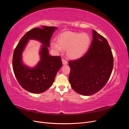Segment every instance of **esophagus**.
<instances>
[{"instance_id": "esophagus-1", "label": "esophagus", "mask_w": 129, "mask_h": 129, "mask_svg": "<svg viewBox=\"0 0 129 129\" xmlns=\"http://www.w3.org/2000/svg\"><path fill=\"white\" fill-rule=\"evenodd\" d=\"M62 63H63V64H67V61L66 59L63 58V59L62 60Z\"/></svg>"}]
</instances>
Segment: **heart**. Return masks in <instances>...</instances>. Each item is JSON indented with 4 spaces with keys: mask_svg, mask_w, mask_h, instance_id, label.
<instances>
[{
    "mask_svg": "<svg viewBox=\"0 0 129 129\" xmlns=\"http://www.w3.org/2000/svg\"><path fill=\"white\" fill-rule=\"evenodd\" d=\"M90 44V39L87 33L66 32L57 37V44L53 42L52 47L58 52L67 49V55L69 57L77 58L87 51Z\"/></svg>",
    "mask_w": 129,
    "mask_h": 129,
    "instance_id": "b5f03b06",
    "label": "heart"
}]
</instances>
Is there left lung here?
Returning a JSON list of instances; mask_svg holds the SVG:
<instances>
[{"instance_id":"1","label":"left lung","mask_w":129,"mask_h":129,"mask_svg":"<svg viewBox=\"0 0 129 129\" xmlns=\"http://www.w3.org/2000/svg\"><path fill=\"white\" fill-rule=\"evenodd\" d=\"M69 81L74 91L89 96L102 89L111 74L114 57L106 39L92 30V41L84 55L68 62Z\"/></svg>"}]
</instances>
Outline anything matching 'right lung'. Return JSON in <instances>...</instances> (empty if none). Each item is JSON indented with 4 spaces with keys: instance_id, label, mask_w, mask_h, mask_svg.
Wrapping results in <instances>:
<instances>
[{
    "instance_id": "obj_1",
    "label": "right lung",
    "mask_w": 129,
    "mask_h": 129,
    "mask_svg": "<svg viewBox=\"0 0 129 129\" xmlns=\"http://www.w3.org/2000/svg\"><path fill=\"white\" fill-rule=\"evenodd\" d=\"M55 27L42 26L28 31L15 47L13 55V70L16 79L26 90L34 93L45 91L52 86L56 73L62 67L60 56H50L47 47ZM29 39L40 41L44 45L41 52V60L36 67L29 69L22 63L21 54Z\"/></svg>"
}]
</instances>
